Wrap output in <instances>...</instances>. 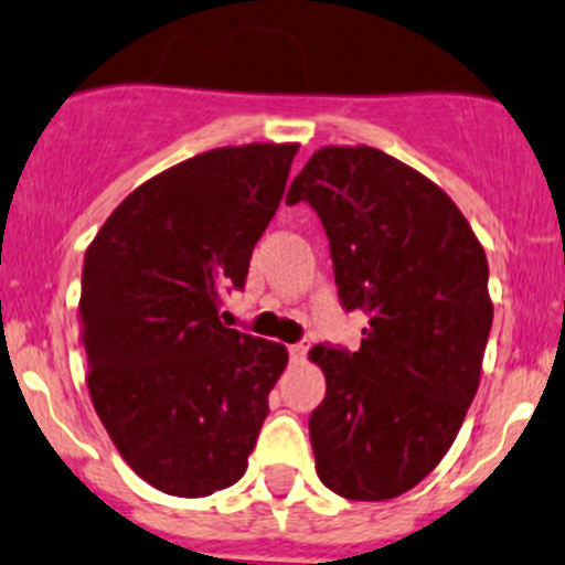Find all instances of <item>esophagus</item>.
Masks as SVG:
<instances>
[{
    "label": "esophagus",
    "instance_id": "esophagus-1",
    "mask_svg": "<svg viewBox=\"0 0 565 565\" xmlns=\"http://www.w3.org/2000/svg\"><path fill=\"white\" fill-rule=\"evenodd\" d=\"M310 348H312L310 337H301L299 342H294V345L288 348V353H290V359H294V362H305V356H307V351H310Z\"/></svg>",
    "mask_w": 565,
    "mask_h": 565
}]
</instances>
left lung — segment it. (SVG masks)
Wrapping results in <instances>:
<instances>
[{
    "label": "left lung",
    "instance_id": "8db88e82",
    "mask_svg": "<svg viewBox=\"0 0 565 565\" xmlns=\"http://www.w3.org/2000/svg\"><path fill=\"white\" fill-rule=\"evenodd\" d=\"M329 236L340 305L364 310L359 351L316 345L326 397L310 413L321 481L348 500L416 487L455 444L492 329L487 255L451 198L372 147L310 157L285 203Z\"/></svg>",
    "mask_w": 565,
    "mask_h": 565
}]
</instances>
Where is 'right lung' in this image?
Segmentation results:
<instances>
[{
    "label": "right lung",
    "instance_id": "add662e5",
    "mask_svg": "<svg viewBox=\"0 0 565 565\" xmlns=\"http://www.w3.org/2000/svg\"><path fill=\"white\" fill-rule=\"evenodd\" d=\"M296 143L190 157L130 193L84 255L81 342L103 427L143 481L203 498L247 470L288 353L225 329Z\"/></svg>",
    "mask_w": 565,
    "mask_h": 565
}]
</instances>
